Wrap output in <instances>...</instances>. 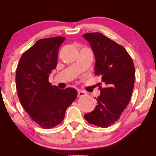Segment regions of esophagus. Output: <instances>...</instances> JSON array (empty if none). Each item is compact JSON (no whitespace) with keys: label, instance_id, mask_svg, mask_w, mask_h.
<instances>
[{"label":"esophagus","instance_id":"esophagus-1","mask_svg":"<svg viewBox=\"0 0 156 156\" xmlns=\"http://www.w3.org/2000/svg\"><path fill=\"white\" fill-rule=\"evenodd\" d=\"M84 95H85V92L82 91V90H78V97H81V96H83Z\"/></svg>","mask_w":156,"mask_h":156}]
</instances>
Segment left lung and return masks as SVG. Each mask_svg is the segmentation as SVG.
Listing matches in <instances>:
<instances>
[{
    "label": "left lung",
    "mask_w": 156,
    "mask_h": 156,
    "mask_svg": "<svg viewBox=\"0 0 156 156\" xmlns=\"http://www.w3.org/2000/svg\"><path fill=\"white\" fill-rule=\"evenodd\" d=\"M83 37L90 44L96 58L95 74L101 77L105 85L99 87L100 95L96 98L95 109L84 114V118L91 125L108 127L119 119L130 101L135 67L126 50L102 34L88 33Z\"/></svg>",
    "instance_id": "1"
}]
</instances>
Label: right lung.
<instances>
[{
	"instance_id": "add662e5",
	"label": "right lung",
	"mask_w": 156,
	"mask_h": 156,
	"mask_svg": "<svg viewBox=\"0 0 156 156\" xmlns=\"http://www.w3.org/2000/svg\"><path fill=\"white\" fill-rule=\"evenodd\" d=\"M62 36L41 39L23 53L18 62L16 85L21 105L34 122L43 129L62 122L68 107L77 98L73 88L52 86L49 76L57 65Z\"/></svg>"
}]
</instances>
